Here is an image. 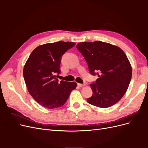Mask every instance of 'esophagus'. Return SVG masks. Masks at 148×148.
Listing matches in <instances>:
<instances>
[{
  "mask_svg": "<svg viewBox=\"0 0 148 148\" xmlns=\"http://www.w3.org/2000/svg\"><path fill=\"white\" fill-rule=\"evenodd\" d=\"M78 86H79V87H83L84 86H85V84L83 83V84H81V83H78Z\"/></svg>",
  "mask_w": 148,
  "mask_h": 148,
  "instance_id": "1",
  "label": "esophagus"
}]
</instances>
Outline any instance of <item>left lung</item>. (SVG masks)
I'll return each mask as SVG.
<instances>
[{
    "mask_svg": "<svg viewBox=\"0 0 148 148\" xmlns=\"http://www.w3.org/2000/svg\"><path fill=\"white\" fill-rule=\"evenodd\" d=\"M77 48L90 74L99 77L90 84L92 95L87 102L101 108L116 104L126 92L132 79V66L126 54L119 47L102 41L79 42Z\"/></svg>",
    "mask_w": 148,
    "mask_h": 148,
    "instance_id": "obj_1",
    "label": "left lung"
}]
</instances>
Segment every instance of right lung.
<instances>
[{"label": "right lung", "instance_id": "add662e5", "mask_svg": "<svg viewBox=\"0 0 148 148\" xmlns=\"http://www.w3.org/2000/svg\"><path fill=\"white\" fill-rule=\"evenodd\" d=\"M75 42L59 41L39 46L31 52L24 66L23 77L35 101L47 109L63 106L77 83L59 79L61 59Z\"/></svg>", "mask_w": 148, "mask_h": 148}]
</instances>
